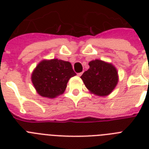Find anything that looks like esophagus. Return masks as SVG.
Wrapping results in <instances>:
<instances>
[{"label":"esophagus","instance_id":"1","mask_svg":"<svg viewBox=\"0 0 149 149\" xmlns=\"http://www.w3.org/2000/svg\"><path fill=\"white\" fill-rule=\"evenodd\" d=\"M82 74H83V72H79V73H77V76L78 77H81Z\"/></svg>","mask_w":149,"mask_h":149}]
</instances>
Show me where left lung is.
Masks as SVG:
<instances>
[{
	"mask_svg": "<svg viewBox=\"0 0 149 149\" xmlns=\"http://www.w3.org/2000/svg\"><path fill=\"white\" fill-rule=\"evenodd\" d=\"M90 68L80 78L88 91L99 97H106L114 90L118 83V72L112 63L100 59L89 63Z\"/></svg>",
	"mask_w": 149,
	"mask_h": 149,
	"instance_id": "8db88e82",
	"label": "left lung"
}]
</instances>
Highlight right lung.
<instances>
[{
  "label": "right lung",
  "instance_id": "add662e5",
  "mask_svg": "<svg viewBox=\"0 0 149 149\" xmlns=\"http://www.w3.org/2000/svg\"><path fill=\"white\" fill-rule=\"evenodd\" d=\"M76 75L70 62L52 58L41 61L31 78L39 95L52 99L64 93L69 79Z\"/></svg>",
  "mask_w": 149,
  "mask_h": 149
}]
</instances>
